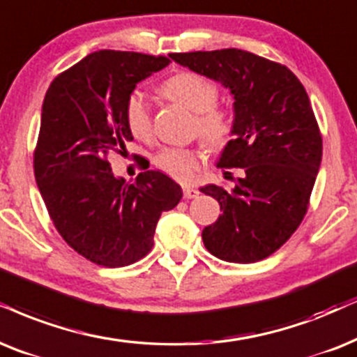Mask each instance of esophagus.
Returning a JSON list of instances; mask_svg holds the SVG:
<instances>
[{
  "instance_id": "esophagus-1",
  "label": "esophagus",
  "mask_w": 357,
  "mask_h": 357,
  "mask_svg": "<svg viewBox=\"0 0 357 357\" xmlns=\"http://www.w3.org/2000/svg\"><path fill=\"white\" fill-rule=\"evenodd\" d=\"M183 196H184V199H194V197L199 196V191H197L196 188L186 186L183 189Z\"/></svg>"
}]
</instances>
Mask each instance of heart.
I'll list each match as a JSON object with an SVG mask.
<instances>
[{
	"label": "heart",
	"mask_w": 357,
	"mask_h": 357,
	"mask_svg": "<svg viewBox=\"0 0 357 357\" xmlns=\"http://www.w3.org/2000/svg\"><path fill=\"white\" fill-rule=\"evenodd\" d=\"M161 92L169 100L186 107L194 115V132L199 133L209 148H220L229 142L234 132L232 115L215 107L219 92L209 79L192 72L174 75L161 85ZM125 119L130 132L139 139L151 137L153 125L146 97L139 90L130 93L125 105ZM199 151L186 148H165L155 156V165L163 173L179 183H191L201 171Z\"/></svg>",
	"instance_id": "1"
}]
</instances>
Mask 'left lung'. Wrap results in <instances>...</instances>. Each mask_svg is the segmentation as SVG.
<instances>
[{
    "label": "left lung",
    "mask_w": 357,
    "mask_h": 357,
    "mask_svg": "<svg viewBox=\"0 0 357 357\" xmlns=\"http://www.w3.org/2000/svg\"><path fill=\"white\" fill-rule=\"evenodd\" d=\"M234 98L232 139L218 166L242 168L231 191L206 184L222 214L202 229L220 260L254 264L285 243L303 220L321 165L323 143L308 93L285 66L242 49L169 54Z\"/></svg>",
    "instance_id": "1"
}]
</instances>
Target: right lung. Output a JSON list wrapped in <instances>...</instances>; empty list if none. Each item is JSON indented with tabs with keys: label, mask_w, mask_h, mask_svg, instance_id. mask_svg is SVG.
I'll return each mask as SVG.
<instances>
[{
	"label": "right lung",
	"mask_w": 357,
	"mask_h": 357,
	"mask_svg": "<svg viewBox=\"0 0 357 357\" xmlns=\"http://www.w3.org/2000/svg\"><path fill=\"white\" fill-rule=\"evenodd\" d=\"M168 64L166 57L103 49L62 72L44 97L36 183L62 238L102 267L145 257L161 214L183 197L181 186L161 171L139 173L132 183L107 161L133 139L126 98Z\"/></svg>",
	"instance_id": "1"
}]
</instances>
